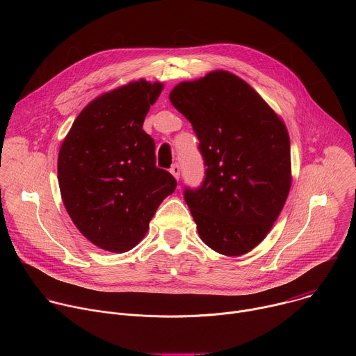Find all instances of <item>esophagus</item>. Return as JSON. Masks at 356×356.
Returning <instances> with one entry per match:
<instances>
[{
  "mask_svg": "<svg viewBox=\"0 0 356 356\" xmlns=\"http://www.w3.org/2000/svg\"><path fill=\"white\" fill-rule=\"evenodd\" d=\"M170 173L179 180V177H180V166H179L177 163H175V165L170 168Z\"/></svg>",
  "mask_w": 356,
  "mask_h": 356,
  "instance_id": "34e87169",
  "label": "esophagus"
}]
</instances>
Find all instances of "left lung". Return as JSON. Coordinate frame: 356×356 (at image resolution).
<instances>
[{"instance_id": "obj_1", "label": "left lung", "mask_w": 356, "mask_h": 356, "mask_svg": "<svg viewBox=\"0 0 356 356\" xmlns=\"http://www.w3.org/2000/svg\"><path fill=\"white\" fill-rule=\"evenodd\" d=\"M169 98L191 122L207 168L198 188H184L198 235L216 252L241 257L265 239L289 195L287 128L229 72L179 83Z\"/></svg>"}]
</instances>
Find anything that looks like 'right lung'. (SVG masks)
Wrapping results in <instances>:
<instances>
[{
  "mask_svg": "<svg viewBox=\"0 0 356 356\" xmlns=\"http://www.w3.org/2000/svg\"><path fill=\"white\" fill-rule=\"evenodd\" d=\"M162 88L142 79L97 97L60 146L63 204L77 229L101 249L122 253L136 246L177 186L156 168L155 142L142 129Z\"/></svg>",
  "mask_w": 356,
  "mask_h": 356,
  "instance_id": "right-lung-1",
  "label": "right lung"
}]
</instances>
